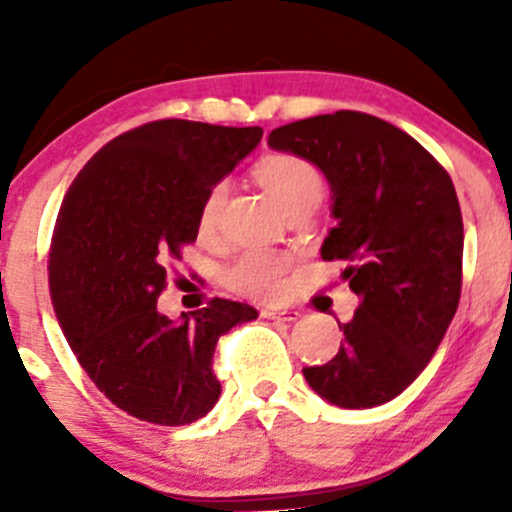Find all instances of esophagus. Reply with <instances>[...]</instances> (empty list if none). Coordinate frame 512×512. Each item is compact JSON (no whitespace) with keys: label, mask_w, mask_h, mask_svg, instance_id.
<instances>
[{"label":"esophagus","mask_w":512,"mask_h":512,"mask_svg":"<svg viewBox=\"0 0 512 512\" xmlns=\"http://www.w3.org/2000/svg\"><path fill=\"white\" fill-rule=\"evenodd\" d=\"M260 317L277 319V322H294V319H299V312H294V309H262Z\"/></svg>","instance_id":"obj_1"}]
</instances>
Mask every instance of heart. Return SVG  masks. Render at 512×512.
<instances>
[{"instance_id":"b5f03b06","label":"heart","mask_w":512,"mask_h":512,"mask_svg":"<svg viewBox=\"0 0 512 512\" xmlns=\"http://www.w3.org/2000/svg\"><path fill=\"white\" fill-rule=\"evenodd\" d=\"M255 178L289 215L297 208H317L324 195V178L312 160L294 153H270L255 165ZM227 198V185L215 183L200 205V227L213 230ZM289 260L267 250H247L227 270L232 289L257 299H270L285 289Z\"/></svg>"}]
</instances>
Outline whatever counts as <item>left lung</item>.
I'll return each mask as SVG.
<instances>
[{
  "mask_svg": "<svg viewBox=\"0 0 512 512\" xmlns=\"http://www.w3.org/2000/svg\"><path fill=\"white\" fill-rule=\"evenodd\" d=\"M272 151L312 160L332 190L337 227L324 260L347 262L359 294L344 344L304 379L342 409H374L409 389L446 337L461 299L463 218L456 188L409 133L359 111L275 128Z\"/></svg>",
  "mask_w": 512,
  "mask_h": 512,
  "instance_id": "obj_1",
  "label": "left lung"
}]
</instances>
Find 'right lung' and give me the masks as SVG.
<instances>
[{"label":"right lung","mask_w":512,"mask_h":512,"mask_svg":"<svg viewBox=\"0 0 512 512\" xmlns=\"http://www.w3.org/2000/svg\"><path fill=\"white\" fill-rule=\"evenodd\" d=\"M262 128L146 123L113 138L71 183L49 250L64 337L103 396L128 416L185 426L218 404L215 344L257 309L232 299L168 319L165 260L195 242L200 205L250 156Z\"/></svg>","instance_id":"1"}]
</instances>
